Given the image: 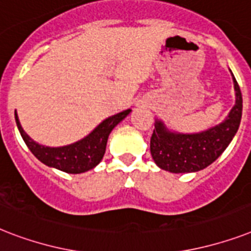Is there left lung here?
<instances>
[{"instance_id":"obj_1","label":"left lung","mask_w":251,"mask_h":251,"mask_svg":"<svg viewBox=\"0 0 251 251\" xmlns=\"http://www.w3.org/2000/svg\"><path fill=\"white\" fill-rule=\"evenodd\" d=\"M236 101L224 121L199 133H178L169 130L161 120H155L150 150L160 169L171 173H191L212 164L229 146L240 127L242 95L233 73Z\"/></svg>"}]
</instances>
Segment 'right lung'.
Returning a JSON list of instances; mask_svg holds the SVG:
<instances>
[{"mask_svg": "<svg viewBox=\"0 0 251 251\" xmlns=\"http://www.w3.org/2000/svg\"><path fill=\"white\" fill-rule=\"evenodd\" d=\"M131 109L110 116L100 122L92 131L83 139L62 146V147H49V146L39 145L22 127L17 110H15V122L18 130L21 133L23 141L29 149V151L43 163L50 168H56L58 171L78 175L83 172L94 169L101 161L105 153L106 142L110 131L120 124L125 117L129 116Z\"/></svg>", "mask_w": 251, "mask_h": 251, "instance_id": "right-lung-1", "label": "right lung"}]
</instances>
